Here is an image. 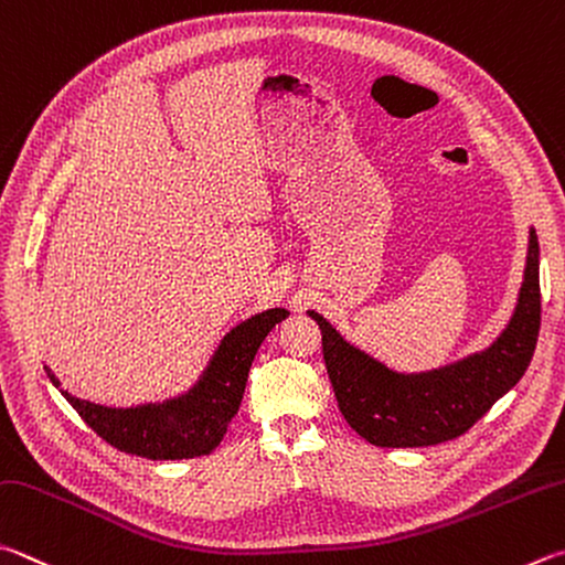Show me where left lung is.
<instances>
[{"label": "left lung", "instance_id": "1", "mask_svg": "<svg viewBox=\"0 0 565 565\" xmlns=\"http://www.w3.org/2000/svg\"><path fill=\"white\" fill-rule=\"evenodd\" d=\"M323 333V361L338 407L358 435L375 447H429L465 435L531 363L541 328L539 239L531 230L524 284L507 331L487 351L439 371L403 375L358 351L309 311Z\"/></svg>", "mask_w": 565, "mask_h": 565}]
</instances>
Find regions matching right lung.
I'll use <instances>...</instances> for the list:
<instances>
[{"label":"right lung","mask_w":565,"mask_h":565,"mask_svg":"<svg viewBox=\"0 0 565 565\" xmlns=\"http://www.w3.org/2000/svg\"><path fill=\"white\" fill-rule=\"evenodd\" d=\"M289 316L286 309H271L239 323L224 335L202 381L188 395L162 405H140L128 409L94 405L61 390L81 419L126 455L148 459H192L220 447L224 433L237 415L247 375L256 351L271 328ZM49 381L58 385L46 367Z\"/></svg>","instance_id":"1"}]
</instances>
